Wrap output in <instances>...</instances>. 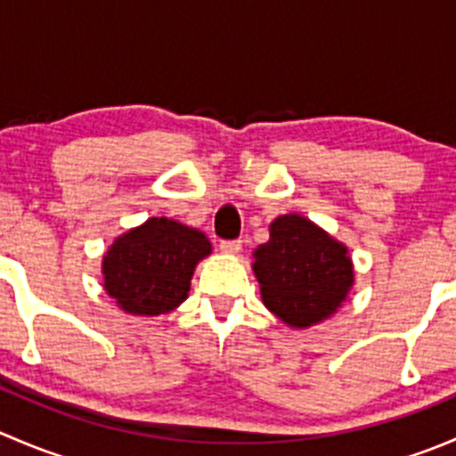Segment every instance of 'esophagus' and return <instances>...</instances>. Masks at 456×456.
Wrapping results in <instances>:
<instances>
[{
  "instance_id": "34e87169",
  "label": "esophagus",
  "mask_w": 456,
  "mask_h": 456,
  "mask_svg": "<svg viewBox=\"0 0 456 456\" xmlns=\"http://www.w3.org/2000/svg\"><path fill=\"white\" fill-rule=\"evenodd\" d=\"M242 249V240H223L220 242V251L227 256H236Z\"/></svg>"
}]
</instances>
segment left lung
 <instances>
[{
	"mask_svg": "<svg viewBox=\"0 0 456 456\" xmlns=\"http://www.w3.org/2000/svg\"><path fill=\"white\" fill-rule=\"evenodd\" d=\"M266 309L293 329H309L342 306L355 282L348 249L297 214L278 216L269 242L254 251Z\"/></svg>",
	"mask_w": 456,
	"mask_h": 456,
	"instance_id": "obj_1",
	"label": "left lung"
}]
</instances>
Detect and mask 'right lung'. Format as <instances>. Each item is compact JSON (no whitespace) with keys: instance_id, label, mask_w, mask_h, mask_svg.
Returning a JSON list of instances; mask_svg holds the SVG:
<instances>
[{"instance_id":"right-lung-1","label":"right lung","mask_w":456,"mask_h":456,"mask_svg":"<svg viewBox=\"0 0 456 456\" xmlns=\"http://www.w3.org/2000/svg\"><path fill=\"white\" fill-rule=\"evenodd\" d=\"M209 254V240L199 229L147 218L103 256V289L126 314H169L187 300L196 265Z\"/></svg>"}]
</instances>
